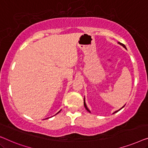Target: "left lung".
Masks as SVG:
<instances>
[{
    "mask_svg": "<svg viewBox=\"0 0 148 148\" xmlns=\"http://www.w3.org/2000/svg\"><path fill=\"white\" fill-rule=\"evenodd\" d=\"M119 44L120 45H122V46H123L124 47H125V48H126V47H125V45L124 44H123V43H120V42H119ZM84 107H85V108H86V110H87V111H88L89 112H90V111H89V110H88V108H87V107H86V103H85V102L84 101ZM122 107V108H123ZM122 108H121V109H122ZM121 109H120L119 110H118V111H115V113H116V112H118L119 111H120V110Z\"/></svg>",
    "mask_w": 148,
    "mask_h": 148,
    "instance_id": "1",
    "label": "left lung"
}]
</instances>
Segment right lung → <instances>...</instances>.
<instances>
[{
  "label": "right lung",
  "instance_id": "1",
  "mask_svg": "<svg viewBox=\"0 0 148 148\" xmlns=\"http://www.w3.org/2000/svg\"><path fill=\"white\" fill-rule=\"evenodd\" d=\"M60 111H59V112H58V113H60ZM58 113H57V114H58Z\"/></svg>",
  "mask_w": 148,
  "mask_h": 148
}]
</instances>
